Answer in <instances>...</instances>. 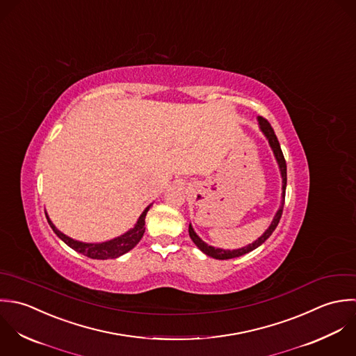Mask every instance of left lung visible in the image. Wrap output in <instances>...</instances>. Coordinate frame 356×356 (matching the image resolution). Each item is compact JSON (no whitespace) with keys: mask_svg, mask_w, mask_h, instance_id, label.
Here are the masks:
<instances>
[{"mask_svg":"<svg viewBox=\"0 0 356 356\" xmlns=\"http://www.w3.org/2000/svg\"><path fill=\"white\" fill-rule=\"evenodd\" d=\"M258 125H259V129L261 132L265 135V138L268 139V143L273 152V156L276 159V163L279 165V171H280V177H282V200H280V206L270 222V225L268 227V229L258 237L255 241L241 247V248H236V250H224V248H218V247H213L210 244H207L204 240H202L200 236L195 232L193 227L189 224V236L193 240V243L199 247L200 251H203L206 255L209 257H213L216 259H231V258H236L240 255H244L252 250H255L257 247H259L268 237L270 236L273 234V231L276 229L279 221H280V217H282V213H283V206H284V195H286V185H287V167H286V160H284V156L282 153V149H280V145H279V140L275 135V131L273 128L270 127V124L262 118H258Z\"/></svg>","mask_w":356,"mask_h":356,"instance_id":"obj_1","label":"left lung"}]
</instances>
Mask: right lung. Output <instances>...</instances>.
<instances>
[{"mask_svg":"<svg viewBox=\"0 0 356 356\" xmlns=\"http://www.w3.org/2000/svg\"><path fill=\"white\" fill-rule=\"evenodd\" d=\"M150 207H152V204H149L143 210V213L136 220L134 228L128 229L125 234H122L120 236L106 240V241H101V243H86V241L74 240V238L62 234L52 224V221L49 220L47 213H45V216H47L49 227L56 234V236L59 237L60 240H63L69 247H72L77 252H81L86 257L92 258V259H109V258H119L120 255L128 252L129 250H132L139 243V240L142 238L143 234H145V217H146V213L149 211Z\"/></svg>","mask_w":356,"mask_h":356,"instance_id":"add662e5","label":"right lung"}]
</instances>
